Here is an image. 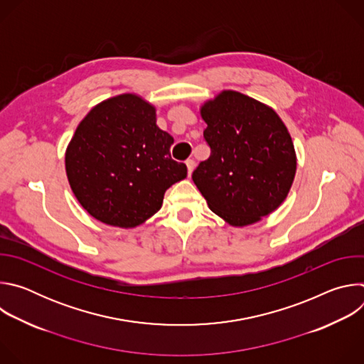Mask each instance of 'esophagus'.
I'll return each mask as SVG.
<instances>
[{
	"label": "esophagus",
	"instance_id": "1",
	"mask_svg": "<svg viewBox=\"0 0 364 364\" xmlns=\"http://www.w3.org/2000/svg\"><path fill=\"white\" fill-rule=\"evenodd\" d=\"M186 166H187V170H188V176L193 173V170H194V167H196V163H194V160H187L186 161Z\"/></svg>",
	"mask_w": 364,
	"mask_h": 364
}]
</instances>
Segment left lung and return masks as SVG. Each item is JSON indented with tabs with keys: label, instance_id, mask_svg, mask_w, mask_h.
Returning <instances> with one entry per match:
<instances>
[{
	"label": "left lung",
	"instance_id": "left-lung-1",
	"mask_svg": "<svg viewBox=\"0 0 364 364\" xmlns=\"http://www.w3.org/2000/svg\"><path fill=\"white\" fill-rule=\"evenodd\" d=\"M212 154L191 178L209 209L235 228L261 222L287 198L296 154L279 115L247 95L222 90L201 103Z\"/></svg>",
	"mask_w": 364,
	"mask_h": 364
}]
</instances>
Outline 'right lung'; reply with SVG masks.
Segmentation results:
<instances>
[{"mask_svg": "<svg viewBox=\"0 0 364 364\" xmlns=\"http://www.w3.org/2000/svg\"><path fill=\"white\" fill-rule=\"evenodd\" d=\"M174 138L157 125V109L128 92L95 105L65 154L70 188L83 209L108 226L132 229L157 213L167 188L187 177L171 160Z\"/></svg>", "mask_w": 364, "mask_h": 364, "instance_id": "obj_1", "label": "right lung"}]
</instances>
